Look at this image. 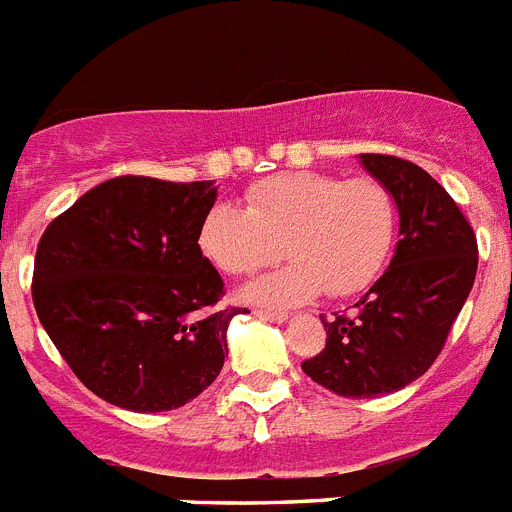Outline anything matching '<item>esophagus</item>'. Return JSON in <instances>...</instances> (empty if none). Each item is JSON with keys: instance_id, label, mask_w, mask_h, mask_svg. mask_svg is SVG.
I'll return each instance as SVG.
<instances>
[{"instance_id": "34e87169", "label": "esophagus", "mask_w": 512, "mask_h": 512, "mask_svg": "<svg viewBox=\"0 0 512 512\" xmlns=\"http://www.w3.org/2000/svg\"><path fill=\"white\" fill-rule=\"evenodd\" d=\"M256 316L264 318V321H274V323L287 321V313H282V310H266V308H261V310H256Z\"/></svg>"}]
</instances>
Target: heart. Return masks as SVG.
I'll return each instance as SVG.
<instances>
[{"label": "heart", "instance_id": "obj_1", "mask_svg": "<svg viewBox=\"0 0 512 512\" xmlns=\"http://www.w3.org/2000/svg\"><path fill=\"white\" fill-rule=\"evenodd\" d=\"M396 227V196L378 178L279 173L253 183L246 207L214 202L199 225V248L233 277L287 253L295 264L248 285L246 298L295 305L321 290L329 298L368 290L391 259Z\"/></svg>", "mask_w": 512, "mask_h": 512}]
</instances>
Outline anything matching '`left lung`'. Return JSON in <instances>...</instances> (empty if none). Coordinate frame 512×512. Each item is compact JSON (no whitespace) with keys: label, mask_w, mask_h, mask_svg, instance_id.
Here are the masks:
<instances>
[{"label":"left lung","mask_w":512,"mask_h":512,"mask_svg":"<svg viewBox=\"0 0 512 512\" xmlns=\"http://www.w3.org/2000/svg\"><path fill=\"white\" fill-rule=\"evenodd\" d=\"M399 207L391 266L362 295L355 313L321 316L326 347L303 373L344 399H375L425 375L443 352L476 277L474 227L451 194L419 165L362 152Z\"/></svg>","instance_id":"obj_1"}]
</instances>
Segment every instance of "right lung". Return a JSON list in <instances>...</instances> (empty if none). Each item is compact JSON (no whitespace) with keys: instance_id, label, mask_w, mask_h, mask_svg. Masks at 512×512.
Segmentation results:
<instances>
[{"instance_id":"right-lung-1","label":"right lung","mask_w":512,"mask_h":512,"mask_svg":"<svg viewBox=\"0 0 512 512\" xmlns=\"http://www.w3.org/2000/svg\"><path fill=\"white\" fill-rule=\"evenodd\" d=\"M212 181L119 176L48 222L33 305L72 373L131 412L194 401L225 365V282L199 248Z\"/></svg>"}]
</instances>
